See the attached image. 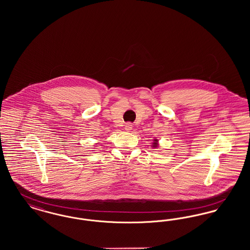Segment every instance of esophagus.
Returning <instances> with one entry per match:
<instances>
[{"label": "esophagus", "mask_w": 250, "mask_h": 250, "mask_svg": "<svg viewBox=\"0 0 250 250\" xmlns=\"http://www.w3.org/2000/svg\"><path fill=\"white\" fill-rule=\"evenodd\" d=\"M125 129L126 131H129L132 129V124L131 123H127V124H125Z\"/></svg>", "instance_id": "esophagus-1"}]
</instances>
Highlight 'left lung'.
<instances>
[{
  "label": "left lung",
  "instance_id": "8db88e82",
  "mask_svg": "<svg viewBox=\"0 0 250 250\" xmlns=\"http://www.w3.org/2000/svg\"><path fill=\"white\" fill-rule=\"evenodd\" d=\"M157 142H158L157 140H154V143H153V147H154V148L158 146V143H157Z\"/></svg>",
  "mask_w": 250,
  "mask_h": 250
}]
</instances>
